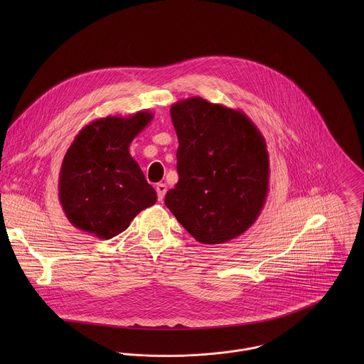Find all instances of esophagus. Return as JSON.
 I'll return each mask as SVG.
<instances>
[{
	"mask_svg": "<svg viewBox=\"0 0 364 364\" xmlns=\"http://www.w3.org/2000/svg\"><path fill=\"white\" fill-rule=\"evenodd\" d=\"M156 195H158V200L161 202L166 193V185L165 183H158L156 185Z\"/></svg>",
	"mask_w": 364,
	"mask_h": 364,
	"instance_id": "obj_1",
	"label": "esophagus"
}]
</instances>
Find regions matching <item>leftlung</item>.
I'll return each instance as SVG.
<instances>
[{"label":"left lung","instance_id":"obj_1","mask_svg":"<svg viewBox=\"0 0 364 364\" xmlns=\"http://www.w3.org/2000/svg\"><path fill=\"white\" fill-rule=\"evenodd\" d=\"M179 147V181L165 206L199 242L215 245L244 234L269 191L264 137L241 110L200 97L171 106Z\"/></svg>","mask_w":364,"mask_h":364}]
</instances>
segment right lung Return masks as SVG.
<instances>
[{
  "mask_svg": "<svg viewBox=\"0 0 364 364\" xmlns=\"http://www.w3.org/2000/svg\"><path fill=\"white\" fill-rule=\"evenodd\" d=\"M153 117L149 110L127 117L106 116L75 136L58 176L60 205L75 228L110 240L141 210L156 205L154 188L129 151Z\"/></svg>",
  "mask_w": 364,
  "mask_h": 364,
  "instance_id": "right-lung-1",
  "label": "right lung"
}]
</instances>
